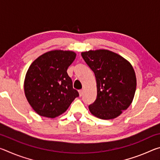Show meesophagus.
Segmentation results:
<instances>
[{
    "label": "esophagus",
    "instance_id": "34e87169",
    "mask_svg": "<svg viewBox=\"0 0 160 160\" xmlns=\"http://www.w3.org/2000/svg\"><path fill=\"white\" fill-rule=\"evenodd\" d=\"M82 94H83V90H80L79 91V95H80V97H82Z\"/></svg>",
    "mask_w": 160,
    "mask_h": 160
}]
</instances>
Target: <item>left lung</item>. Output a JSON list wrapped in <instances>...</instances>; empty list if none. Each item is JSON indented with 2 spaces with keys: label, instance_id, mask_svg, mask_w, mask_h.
<instances>
[{
  "label": "left lung",
  "instance_id": "8db88e82",
  "mask_svg": "<svg viewBox=\"0 0 160 160\" xmlns=\"http://www.w3.org/2000/svg\"><path fill=\"white\" fill-rule=\"evenodd\" d=\"M94 72L97 95L89 109L96 117L109 120L118 117L132 102L136 90V76L126 59L106 49L81 53Z\"/></svg>",
  "mask_w": 160,
  "mask_h": 160
}]
</instances>
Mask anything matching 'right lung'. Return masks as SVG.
Instances as JSON below:
<instances>
[{
    "instance_id": "add662e5",
    "label": "right lung",
    "mask_w": 160,
    "mask_h": 160,
    "mask_svg": "<svg viewBox=\"0 0 160 160\" xmlns=\"http://www.w3.org/2000/svg\"><path fill=\"white\" fill-rule=\"evenodd\" d=\"M75 57L73 51L53 50L42 54L30 65L24 90L29 104L39 116H58L79 96L67 73Z\"/></svg>"
}]
</instances>
